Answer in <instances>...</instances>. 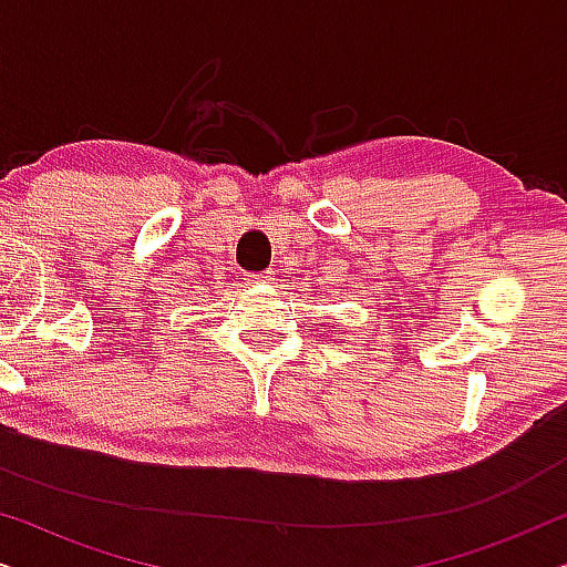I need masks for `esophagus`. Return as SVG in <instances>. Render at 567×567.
Masks as SVG:
<instances>
[{"label":"esophagus","mask_w":567,"mask_h":567,"mask_svg":"<svg viewBox=\"0 0 567 567\" xmlns=\"http://www.w3.org/2000/svg\"><path fill=\"white\" fill-rule=\"evenodd\" d=\"M245 281L247 284H270V281H276V278H274V270H262V274H247Z\"/></svg>","instance_id":"esophagus-1"}]
</instances>
